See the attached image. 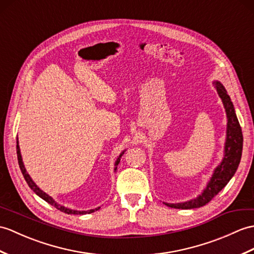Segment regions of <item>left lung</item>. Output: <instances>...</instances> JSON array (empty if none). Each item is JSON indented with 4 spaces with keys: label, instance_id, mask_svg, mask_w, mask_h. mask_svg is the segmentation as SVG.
Segmentation results:
<instances>
[{
    "label": "left lung",
    "instance_id": "obj_1",
    "mask_svg": "<svg viewBox=\"0 0 254 254\" xmlns=\"http://www.w3.org/2000/svg\"><path fill=\"white\" fill-rule=\"evenodd\" d=\"M213 84L216 88L217 94L221 97L224 108L227 116V129H226V140L225 147H224V158L222 162L214 170L213 175L209 181L207 187L204 188L201 194H199L197 198L191 199L190 201L180 202V203H167L170 208L174 209H196L203 207V205L210 202L217 193H219L224 187L227 185V183L231 181L235 172L237 171L240 163L241 154H243V132L237 119V116L235 114L234 105L231 100V97L221 82L214 81Z\"/></svg>",
    "mask_w": 254,
    "mask_h": 254
}]
</instances>
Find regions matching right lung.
<instances>
[{"mask_svg":"<svg viewBox=\"0 0 254 254\" xmlns=\"http://www.w3.org/2000/svg\"><path fill=\"white\" fill-rule=\"evenodd\" d=\"M17 158H18V164H19V168H20V170H21V173H22V175H23V178H25V180H26V182H27V184L29 185V187L31 188V190L38 194L39 197H41L42 198L43 200H45V201L47 202V203H50L51 205H53V207H55L57 210H60V211H62V212H64V213H67V214H90V213H93V212H95V211H97L100 207H98V208H95V209H92V210H87V211H76V210H71V209H69V208H66V207H64V205H61V204H58L54 199H53L51 196H49V194H47L46 192H44L43 190H41L40 188L35 185V183L32 181V179L30 178V175H29L28 173H27V171H26V168H25V166H23V162H22V159H21V154H20V148H19V145H18V138H17ZM125 151L126 150H123L121 154H120V156L118 157V159H117V161H116V163H115V172H116V170H117V166L118 164H119V162H120V159H121V157H122V155L125 154Z\"/></svg>","mask_w":254,"mask_h":254,"instance_id":"add662e5","label":"right lung"}]
</instances>
